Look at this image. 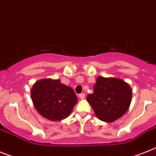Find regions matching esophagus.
Masks as SVG:
<instances>
[{"label": "esophagus", "mask_w": 156, "mask_h": 156, "mask_svg": "<svg viewBox=\"0 0 156 156\" xmlns=\"http://www.w3.org/2000/svg\"><path fill=\"white\" fill-rule=\"evenodd\" d=\"M79 97L80 98H81V99H83V98H85V94L84 93H81V94H79Z\"/></svg>", "instance_id": "34e87169"}]
</instances>
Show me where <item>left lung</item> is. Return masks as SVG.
Instances as JSON below:
<instances>
[{
	"mask_svg": "<svg viewBox=\"0 0 156 156\" xmlns=\"http://www.w3.org/2000/svg\"><path fill=\"white\" fill-rule=\"evenodd\" d=\"M132 89L122 80L98 76L94 93L87 96L98 119L113 122L127 112L132 100Z\"/></svg>",
	"mask_w": 156,
	"mask_h": 156,
	"instance_id": "1",
	"label": "left lung"
}]
</instances>
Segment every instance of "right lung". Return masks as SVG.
Segmentation results:
<instances>
[{
	"label": "right lung",
	"instance_id": "add662e5",
	"mask_svg": "<svg viewBox=\"0 0 156 156\" xmlns=\"http://www.w3.org/2000/svg\"><path fill=\"white\" fill-rule=\"evenodd\" d=\"M30 94L37 111L50 121L68 118L78 100L73 89L61 83L60 80L37 81L33 85Z\"/></svg>",
	"mask_w": 156,
	"mask_h": 156
}]
</instances>
